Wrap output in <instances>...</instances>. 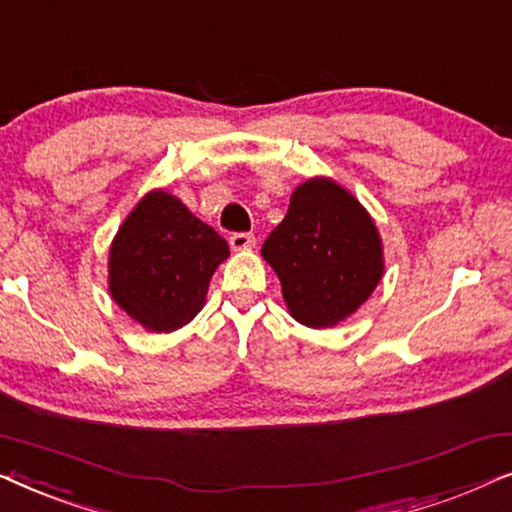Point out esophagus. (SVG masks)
<instances>
[{
  "instance_id": "34e87169",
  "label": "esophagus",
  "mask_w": 512,
  "mask_h": 512,
  "mask_svg": "<svg viewBox=\"0 0 512 512\" xmlns=\"http://www.w3.org/2000/svg\"><path fill=\"white\" fill-rule=\"evenodd\" d=\"M256 244V237L251 233H235L230 235V249L233 251H247Z\"/></svg>"
}]
</instances>
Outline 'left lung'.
Instances as JSON below:
<instances>
[{
    "instance_id": "left-lung-1",
    "label": "left lung",
    "mask_w": 512,
    "mask_h": 512,
    "mask_svg": "<svg viewBox=\"0 0 512 512\" xmlns=\"http://www.w3.org/2000/svg\"><path fill=\"white\" fill-rule=\"evenodd\" d=\"M261 254L282 282L289 314L310 328L352 317L384 275L373 216L328 177L307 179L291 193L289 212Z\"/></svg>"
}]
</instances>
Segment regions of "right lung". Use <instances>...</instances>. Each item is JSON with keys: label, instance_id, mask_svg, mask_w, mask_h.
Here are the masks:
<instances>
[{"label": "right lung", "instance_id": "add662e5", "mask_svg": "<svg viewBox=\"0 0 512 512\" xmlns=\"http://www.w3.org/2000/svg\"><path fill=\"white\" fill-rule=\"evenodd\" d=\"M228 242L177 195L156 188L132 207L109 247V293L151 333L186 326L202 310Z\"/></svg>", "mask_w": 512, "mask_h": 512}]
</instances>
